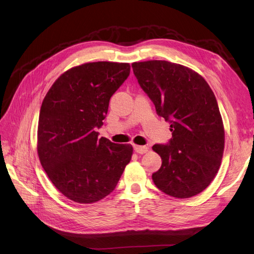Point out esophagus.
<instances>
[{"label":"esophagus","mask_w":254,"mask_h":254,"mask_svg":"<svg viewBox=\"0 0 254 254\" xmlns=\"http://www.w3.org/2000/svg\"><path fill=\"white\" fill-rule=\"evenodd\" d=\"M134 148V151L137 152V153H141V155H143V153H146L148 151V147L147 146H140V145H134L133 146Z\"/></svg>","instance_id":"obj_1"}]
</instances>
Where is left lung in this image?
I'll use <instances>...</instances> for the list:
<instances>
[{"label":"left lung","mask_w":254,"mask_h":254,"mask_svg":"<svg viewBox=\"0 0 254 254\" xmlns=\"http://www.w3.org/2000/svg\"><path fill=\"white\" fill-rule=\"evenodd\" d=\"M137 82L171 124L172 139L155 144L162 159L152 174L156 187L176 198L205 190L216 176L225 147V129L212 89L190 68L165 60L131 64Z\"/></svg>","instance_id":"left-lung-1"}]
</instances>
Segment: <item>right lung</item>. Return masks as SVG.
<instances>
[{
	"instance_id": "obj_1",
	"label": "right lung",
	"mask_w": 254,
	"mask_h": 254,
	"mask_svg": "<svg viewBox=\"0 0 254 254\" xmlns=\"http://www.w3.org/2000/svg\"><path fill=\"white\" fill-rule=\"evenodd\" d=\"M129 64L98 61L59 76L45 95L38 123V156L56 189L78 203L109 195L132 156V146L98 139L109 101Z\"/></svg>"
}]
</instances>
